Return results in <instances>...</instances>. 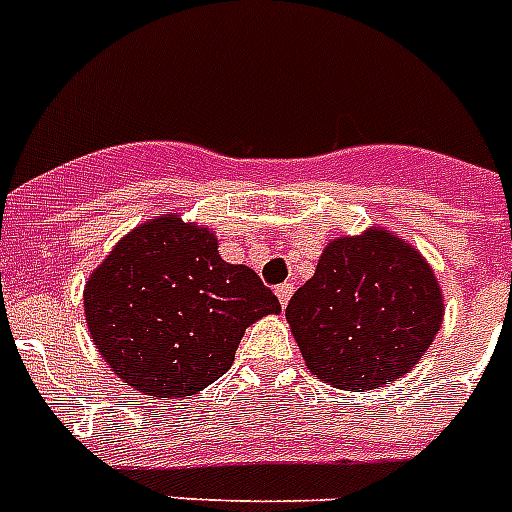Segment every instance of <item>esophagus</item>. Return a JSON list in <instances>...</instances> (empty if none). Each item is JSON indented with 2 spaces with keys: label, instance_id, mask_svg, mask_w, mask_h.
Here are the masks:
<instances>
[{
  "label": "esophagus",
  "instance_id": "obj_1",
  "mask_svg": "<svg viewBox=\"0 0 512 512\" xmlns=\"http://www.w3.org/2000/svg\"><path fill=\"white\" fill-rule=\"evenodd\" d=\"M292 294H294V284L276 286V297H278V302H281V307L289 305V299H292Z\"/></svg>",
  "mask_w": 512,
  "mask_h": 512
}]
</instances>
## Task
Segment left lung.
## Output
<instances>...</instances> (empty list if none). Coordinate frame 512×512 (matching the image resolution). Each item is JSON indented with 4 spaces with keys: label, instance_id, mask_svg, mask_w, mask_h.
Returning <instances> with one entry per match:
<instances>
[{
    "label": "left lung",
    "instance_id": "obj_1",
    "mask_svg": "<svg viewBox=\"0 0 512 512\" xmlns=\"http://www.w3.org/2000/svg\"><path fill=\"white\" fill-rule=\"evenodd\" d=\"M442 318L431 265L378 226L328 242L315 276L286 307L310 373L347 392L405 376L431 347Z\"/></svg>",
    "mask_w": 512,
    "mask_h": 512
}]
</instances>
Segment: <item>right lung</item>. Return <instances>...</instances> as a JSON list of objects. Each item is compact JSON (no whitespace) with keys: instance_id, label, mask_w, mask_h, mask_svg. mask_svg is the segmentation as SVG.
I'll list each match as a JSON object with an SVG mask.
<instances>
[{"instance_id":"1","label":"right lung","mask_w":512,"mask_h":512,"mask_svg":"<svg viewBox=\"0 0 512 512\" xmlns=\"http://www.w3.org/2000/svg\"><path fill=\"white\" fill-rule=\"evenodd\" d=\"M91 339L120 381L191 397L231 368L247 326L281 313L247 265L218 255L210 228L170 213L128 231L83 289Z\"/></svg>"}]
</instances>
